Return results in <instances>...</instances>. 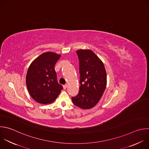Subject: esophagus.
<instances>
[{"mask_svg": "<svg viewBox=\"0 0 149 149\" xmlns=\"http://www.w3.org/2000/svg\"><path fill=\"white\" fill-rule=\"evenodd\" d=\"M67 84H65V85H63V88H64V89H65L67 88Z\"/></svg>", "mask_w": 149, "mask_h": 149, "instance_id": "1", "label": "esophagus"}]
</instances>
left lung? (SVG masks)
Masks as SVG:
<instances>
[{"label":"left lung","instance_id":"obj_1","mask_svg":"<svg viewBox=\"0 0 149 149\" xmlns=\"http://www.w3.org/2000/svg\"><path fill=\"white\" fill-rule=\"evenodd\" d=\"M79 59L80 87L78 95L72 97L77 107L88 109L95 107L107 86V72L102 61L90 49L76 52Z\"/></svg>","mask_w":149,"mask_h":149}]
</instances>
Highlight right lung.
<instances>
[{
    "mask_svg": "<svg viewBox=\"0 0 149 149\" xmlns=\"http://www.w3.org/2000/svg\"><path fill=\"white\" fill-rule=\"evenodd\" d=\"M60 57L54 53H44L36 58L28 69L26 85L30 95L38 103L53 102L63 89L57 81L54 70Z\"/></svg>",
    "mask_w": 149,
    "mask_h": 149,
    "instance_id": "1",
    "label": "right lung"
}]
</instances>
